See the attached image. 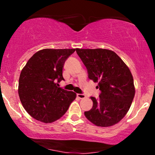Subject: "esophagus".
<instances>
[{
  "instance_id": "esophagus-1",
  "label": "esophagus",
  "mask_w": 155,
  "mask_h": 155,
  "mask_svg": "<svg viewBox=\"0 0 155 155\" xmlns=\"http://www.w3.org/2000/svg\"><path fill=\"white\" fill-rule=\"evenodd\" d=\"M77 97H79V98H80V99H84V98H85V97H86V95H85L84 94H79V93H78L77 94Z\"/></svg>"
}]
</instances>
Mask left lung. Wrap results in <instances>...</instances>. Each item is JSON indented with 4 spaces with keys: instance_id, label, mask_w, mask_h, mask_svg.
Wrapping results in <instances>:
<instances>
[{
    "instance_id": "left-lung-1",
    "label": "left lung",
    "mask_w": 155,
    "mask_h": 155,
    "mask_svg": "<svg viewBox=\"0 0 155 155\" xmlns=\"http://www.w3.org/2000/svg\"><path fill=\"white\" fill-rule=\"evenodd\" d=\"M87 68L88 78L97 82L99 98L90 97L92 108L84 115L92 123L109 127L118 123L128 111L135 95L130 71L114 51L105 49H76Z\"/></svg>"
}]
</instances>
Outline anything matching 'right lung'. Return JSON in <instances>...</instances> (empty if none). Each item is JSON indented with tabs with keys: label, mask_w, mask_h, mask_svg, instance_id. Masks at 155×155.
<instances>
[{
	"label": "right lung",
	"mask_w": 155,
	"mask_h": 155,
	"mask_svg": "<svg viewBox=\"0 0 155 155\" xmlns=\"http://www.w3.org/2000/svg\"><path fill=\"white\" fill-rule=\"evenodd\" d=\"M75 49H45L30 58L21 71L18 93L23 107L32 117L44 123L59 120L76 95L59 87L63 68Z\"/></svg>",
	"instance_id": "right-lung-1"
}]
</instances>
